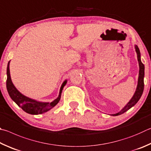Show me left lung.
<instances>
[{"mask_svg":"<svg viewBox=\"0 0 151 151\" xmlns=\"http://www.w3.org/2000/svg\"><path fill=\"white\" fill-rule=\"evenodd\" d=\"M135 50L137 54V60L139 62V79H138V84H137V89L134 93V96L132 97L131 99L129 101V102L127 104L125 107L123 108V109L116 114H113V116H117L123 114L127 111H128L129 109H131L132 107H133L139 100L141 98V97L142 94V92L144 90V76H145V65L143 63H142L141 60V53H140V50L139 49L138 46L135 45Z\"/></svg>","mask_w":151,"mask_h":151,"instance_id":"left-lung-1","label":"left lung"}]
</instances>
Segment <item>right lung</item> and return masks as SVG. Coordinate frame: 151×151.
Wrapping results in <instances>:
<instances>
[{
    "label": "right lung",
    "mask_w": 151,
    "mask_h": 151,
    "mask_svg": "<svg viewBox=\"0 0 151 151\" xmlns=\"http://www.w3.org/2000/svg\"><path fill=\"white\" fill-rule=\"evenodd\" d=\"M9 64L10 61L9 63H8L6 71L7 91L10 97H11V99L18 105V106L22 108V109L25 112L29 113V114L38 115L47 111L51 109L52 108H53L55 105H56L58 104V103L60 101L61 98V94H62V89L63 88V87L65 86L66 83H67V80H65L64 82L62 83L60 90L59 96H58V98L56 99H55L54 101H52L51 103L37 101L36 100L32 99L30 98H29V97L24 96V95L20 93V92L17 90V88H15L14 86L13 85L10 75Z\"/></svg>",
    "instance_id": "obj_1"
}]
</instances>
